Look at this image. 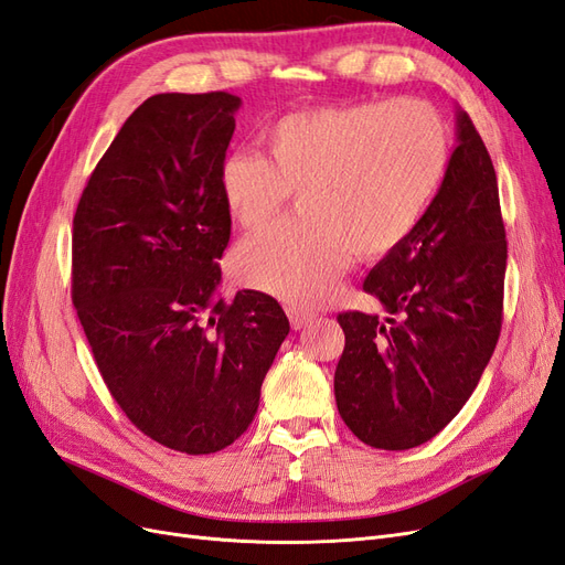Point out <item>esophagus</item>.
Wrapping results in <instances>:
<instances>
[{
    "label": "esophagus",
    "mask_w": 565,
    "mask_h": 565,
    "mask_svg": "<svg viewBox=\"0 0 565 565\" xmlns=\"http://www.w3.org/2000/svg\"><path fill=\"white\" fill-rule=\"evenodd\" d=\"M287 316H289V322H292L295 330L306 328V324H309L316 318V313L306 311V309H299V306H287Z\"/></svg>",
    "instance_id": "1"
}]
</instances>
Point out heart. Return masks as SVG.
Instances as JSON below:
<instances>
[{
    "label": "heart",
    "mask_w": 565,
    "mask_h": 565,
    "mask_svg": "<svg viewBox=\"0 0 565 565\" xmlns=\"http://www.w3.org/2000/svg\"><path fill=\"white\" fill-rule=\"evenodd\" d=\"M266 156L233 152L218 183L231 216L262 228L292 193L299 218L235 249L243 285L295 306L332 295L353 252L377 259L417 228L450 160L443 117L422 100H370L280 117L264 134Z\"/></svg>",
    "instance_id": "1"
}]
</instances>
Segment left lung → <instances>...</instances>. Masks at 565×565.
Wrapping results in <instances>:
<instances>
[{
    "instance_id": "left-lung-1",
    "label": "left lung",
    "mask_w": 565,
    "mask_h": 565,
    "mask_svg": "<svg viewBox=\"0 0 565 565\" xmlns=\"http://www.w3.org/2000/svg\"><path fill=\"white\" fill-rule=\"evenodd\" d=\"M507 233L498 177L471 117L417 228L363 282L391 313H339L334 372L341 419L380 450H409L469 401L502 330Z\"/></svg>"
}]
</instances>
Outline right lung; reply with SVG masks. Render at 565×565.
<instances>
[{
	"mask_svg": "<svg viewBox=\"0 0 565 565\" xmlns=\"http://www.w3.org/2000/svg\"><path fill=\"white\" fill-rule=\"evenodd\" d=\"M243 100L158 94L98 160L73 218V303L100 377L136 429L185 455L241 438L289 320L216 295L231 212L218 172Z\"/></svg>",
	"mask_w": 565,
	"mask_h": 565,
	"instance_id": "1",
	"label": "right lung"
}]
</instances>
